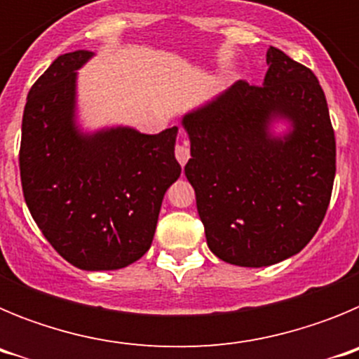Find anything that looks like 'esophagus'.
<instances>
[{"instance_id": "obj_1", "label": "esophagus", "mask_w": 359, "mask_h": 359, "mask_svg": "<svg viewBox=\"0 0 359 359\" xmlns=\"http://www.w3.org/2000/svg\"><path fill=\"white\" fill-rule=\"evenodd\" d=\"M176 160L180 161V163L182 165H185L187 161H189V158H190V149H189V145L185 144V142H183V144H177L176 145Z\"/></svg>"}]
</instances>
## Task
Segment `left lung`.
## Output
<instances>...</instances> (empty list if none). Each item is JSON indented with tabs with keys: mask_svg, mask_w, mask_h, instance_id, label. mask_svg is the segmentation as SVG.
<instances>
[{
	"mask_svg": "<svg viewBox=\"0 0 359 359\" xmlns=\"http://www.w3.org/2000/svg\"><path fill=\"white\" fill-rule=\"evenodd\" d=\"M262 86L237 81L183 115L185 176L210 252L262 268L297 255L322 224L336 172L329 107L315 73L275 46ZM288 131L275 135L273 123Z\"/></svg>",
	"mask_w": 359,
	"mask_h": 359,
	"instance_id": "8db88e82",
	"label": "left lung"
}]
</instances>
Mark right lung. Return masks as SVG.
Listing matches in <instances>:
<instances>
[{"label": "right lung", "instance_id": "add662e5", "mask_svg": "<svg viewBox=\"0 0 359 359\" xmlns=\"http://www.w3.org/2000/svg\"><path fill=\"white\" fill-rule=\"evenodd\" d=\"M93 52L59 55L28 91L19 170L32 217L57 253L88 271L138 261L156 231L161 201L182 167L177 128L86 133L77 123V69Z\"/></svg>", "mask_w": 359, "mask_h": 359}]
</instances>
